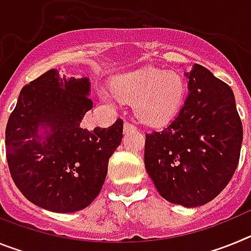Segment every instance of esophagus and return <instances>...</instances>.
Instances as JSON below:
<instances>
[{
  "label": "esophagus",
  "mask_w": 251,
  "mask_h": 251,
  "mask_svg": "<svg viewBox=\"0 0 251 251\" xmlns=\"http://www.w3.org/2000/svg\"><path fill=\"white\" fill-rule=\"evenodd\" d=\"M137 128L134 127V126H133V124H130L129 122H126V123H124V126H123V130H124V133H128V132H134V130H136Z\"/></svg>",
  "instance_id": "34e87169"
}]
</instances>
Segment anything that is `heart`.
<instances>
[{"mask_svg":"<svg viewBox=\"0 0 251 251\" xmlns=\"http://www.w3.org/2000/svg\"><path fill=\"white\" fill-rule=\"evenodd\" d=\"M110 92L118 100L133 103V113L142 124L161 127L172 121L181 109L186 84L178 73L147 68L114 76ZM100 98L109 100L104 92Z\"/></svg>","mask_w":251,"mask_h":251,"instance_id":"1","label":"heart"}]
</instances>
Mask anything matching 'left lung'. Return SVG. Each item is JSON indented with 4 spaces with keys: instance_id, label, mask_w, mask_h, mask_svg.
<instances>
[{
    "instance_id": "obj_1",
    "label": "left lung",
    "mask_w": 251,
    "mask_h": 251,
    "mask_svg": "<svg viewBox=\"0 0 251 251\" xmlns=\"http://www.w3.org/2000/svg\"><path fill=\"white\" fill-rule=\"evenodd\" d=\"M176 118L146 134L145 166L165 200L196 207L230 182L240 158L243 126L231 88L195 64Z\"/></svg>"
}]
</instances>
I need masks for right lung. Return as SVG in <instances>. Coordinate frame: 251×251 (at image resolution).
I'll list each match as a JSON object with an SVG mask.
<instances>
[{"label": "right lung", "instance_id": "obj_1", "mask_svg": "<svg viewBox=\"0 0 251 251\" xmlns=\"http://www.w3.org/2000/svg\"><path fill=\"white\" fill-rule=\"evenodd\" d=\"M89 77L51 69L22 88L6 127V157L13 182L39 207L75 212L93 202L121 145L123 121L85 127L93 109Z\"/></svg>", "mask_w": 251, "mask_h": 251}]
</instances>
